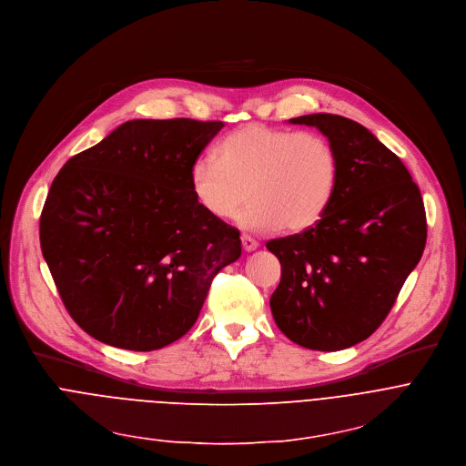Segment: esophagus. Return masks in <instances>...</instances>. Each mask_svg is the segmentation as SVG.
<instances>
[{"mask_svg":"<svg viewBox=\"0 0 466 466\" xmlns=\"http://www.w3.org/2000/svg\"><path fill=\"white\" fill-rule=\"evenodd\" d=\"M240 240H242V249H244V251H253V249L259 248V242H257V240H255L253 237H249V235H242Z\"/></svg>","mask_w":466,"mask_h":466,"instance_id":"obj_1","label":"esophagus"}]
</instances>
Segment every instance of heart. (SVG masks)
<instances>
[{
	"label": "heart",
	"instance_id": "b5f03b06",
	"mask_svg": "<svg viewBox=\"0 0 466 466\" xmlns=\"http://www.w3.org/2000/svg\"><path fill=\"white\" fill-rule=\"evenodd\" d=\"M339 181V159L317 133L248 124L220 140L215 157L190 170V190L217 220L238 217L248 229L305 231L328 211Z\"/></svg>",
	"mask_w": 466,
	"mask_h": 466
}]
</instances>
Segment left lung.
I'll return each instance as SVG.
<instances>
[{"instance_id": "obj_1", "label": "left lung", "mask_w": 466, "mask_h": 466, "mask_svg": "<svg viewBox=\"0 0 466 466\" xmlns=\"http://www.w3.org/2000/svg\"><path fill=\"white\" fill-rule=\"evenodd\" d=\"M289 122L329 140L339 181L313 228L267 242L281 263L270 309L292 342L337 351L381 326L419 265L428 235L424 201L398 155L367 127L328 113Z\"/></svg>"}]
</instances>
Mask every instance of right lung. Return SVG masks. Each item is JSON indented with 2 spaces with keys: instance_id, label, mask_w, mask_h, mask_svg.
Returning a JSON list of instances; mask_svg holds the SVG:
<instances>
[{
  "instance_id": "1",
  "label": "right lung",
  "mask_w": 466,
  "mask_h": 466,
  "mask_svg": "<svg viewBox=\"0 0 466 466\" xmlns=\"http://www.w3.org/2000/svg\"><path fill=\"white\" fill-rule=\"evenodd\" d=\"M222 122L129 120L74 155L47 192L40 248L65 307L90 337L159 350L198 320L240 233L207 215L190 170Z\"/></svg>"
}]
</instances>
